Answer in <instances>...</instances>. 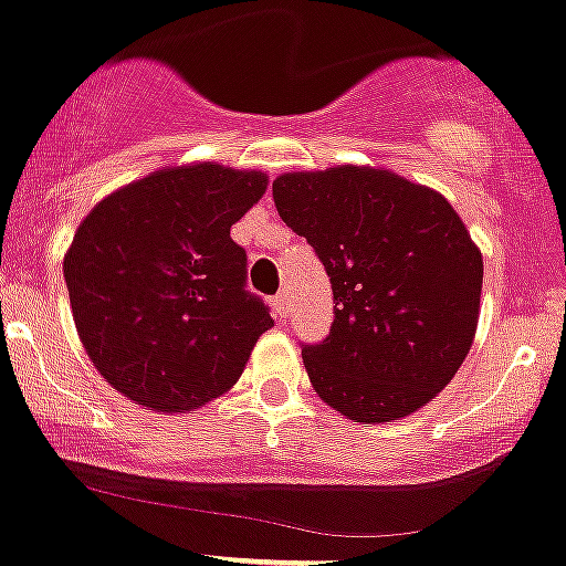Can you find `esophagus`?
I'll use <instances>...</instances> for the list:
<instances>
[{"label":"esophagus","mask_w":566,"mask_h":566,"mask_svg":"<svg viewBox=\"0 0 566 566\" xmlns=\"http://www.w3.org/2000/svg\"><path fill=\"white\" fill-rule=\"evenodd\" d=\"M273 310H276L279 317L287 315V293H279L276 298H273Z\"/></svg>","instance_id":"esophagus-1"}]
</instances>
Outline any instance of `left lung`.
Here are the masks:
<instances>
[{
    "label": "left lung",
    "instance_id": "1",
    "mask_svg": "<svg viewBox=\"0 0 566 566\" xmlns=\"http://www.w3.org/2000/svg\"><path fill=\"white\" fill-rule=\"evenodd\" d=\"M273 201L332 282V332L301 350L317 398L354 422L400 420L437 398L470 354L484 284L451 201L370 166L282 174Z\"/></svg>",
    "mask_w": 566,
    "mask_h": 566
}]
</instances>
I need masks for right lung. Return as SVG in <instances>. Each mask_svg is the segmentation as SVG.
Here are the masks:
<instances>
[{
    "label": "right lung",
    "mask_w": 566,
    "mask_h": 566,
    "mask_svg": "<svg viewBox=\"0 0 566 566\" xmlns=\"http://www.w3.org/2000/svg\"><path fill=\"white\" fill-rule=\"evenodd\" d=\"M265 190L262 171L185 163L82 218L63 256L71 315L98 376L132 403L185 415L243 376L273 317L245 290L229 232Z\"/></svg>",
    "instance_id": "add662e5"
}]
</instances>
